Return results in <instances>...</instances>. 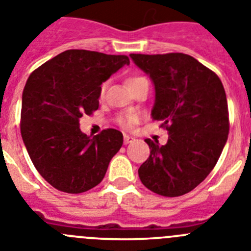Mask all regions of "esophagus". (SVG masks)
<instances>
[{
  "label": "esophagus",
  "mask_w": 251,
  "mask_h": 251,
  "mask_svg": "<svg viewBox=\"0 0 251 251\" xmlns=\"http://www.w3.org/2000/svg\"><path fill=\"white\" fill-rule=\"evenodd\" d=\"M134 141H135L134 137L128 136V135H125V136H124V144H125V145H127V144H131V142H134Z\"/></svg>",
  "instance_id": "1"
}]
</instances>
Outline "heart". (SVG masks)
Here are the masks:
<instances>
[{
	"mask_svg": "<svg viewBox=\"0 0 251 251\" xmlns=\"http://www.w3.org/2000/svg\"><path fill=\"white\" fill-rule=\"evenodd\" d=\"M144 80H146L144 76L132 75V76H130L127 80H126V83H127V86L131 89V87L135 86L136 83L141 82V81H144ZM105 91H106V83H102V85H101V89H100V96H101V98H103ZM137 120H139V119H137L136 115H134V114H123V115H120V116L117 117V123H119V125H120L121 127H124V128H127V130H128V128L132 127V126H134L135 124L137 123Z\"/></svg>",
	"mask_w": 251,
	"mask_h": 251,
	"instance_id": "1",
	"label": "heart"
}]
</instances>
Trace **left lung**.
I'll list each match as a JSON object with an SVG mask.
<instances>
[{
	"instance_id": "left-lung-1",
	"label": "left lung",
	"mask_w": 251,
	"mask_h": 251,
	"mask_svg": "<svg viewBox=\"0 0 251 251\" xmlns=\"http://www.w3.org/2000/svg\"><path fill=\"white\" fill-rule=\"evenodd\" d=\"M155 85L151 116L169 132L166 145L146 139L139 169L149 190L168 198L190 193L213 170L229 134L226 95L215 72L180 52L131 53Z\"/></svg>"
}]
</instances>
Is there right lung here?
<instances>
[{
	"instance_id": "obj_1",
	"label": "right lung",
	"mask_w": 251,
	"mask_h": 251,
	"mask_svg": "<svg viewBox=\"0 0 251 251\" xmlns=\"http://www.w3.org/2000/svg\"><path fill=\"white\" fill-rule=\"evenodd\" d=\"M128 64L125 55L67 50L27 78L22 140L36 170L57 190L80 194L100 184L123 146L119 130L106 128L91 139L81 132L80 119L99 109L101 83Z\"/></svg>"
}]
</instances>
